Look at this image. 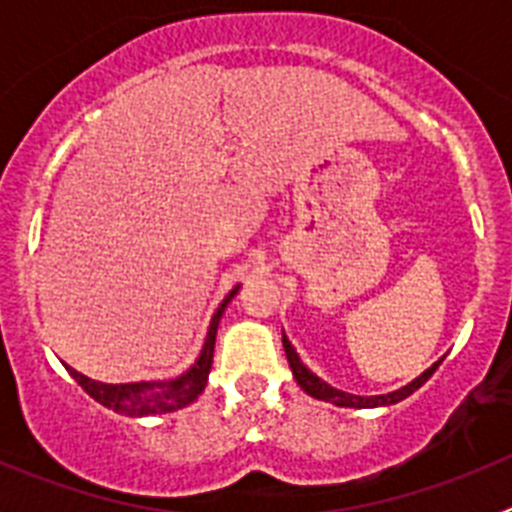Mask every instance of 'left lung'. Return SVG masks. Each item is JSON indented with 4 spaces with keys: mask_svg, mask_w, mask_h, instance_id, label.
<instances>
[{
    "mask_svg": "<svg viewBox=\"0 0 512 512\" xmlns=\"http://www.w3.org/2000/svg\"><path fill=\"white\" fill-rule=\"evenodd\" d=\"M282 343H284V354H287V361L289 366H292V374H295L297 384H300L302 390L307 392L310 397H315V400H325V402H333V405H338V408H379V405H395V402L405 400L408 395H413L418 387H423L428 379H431V374L436 372L438 364H433L428 372L420 374L415 382H410L408 387H402V390H395L390 392V395H377V397H359V395H348V392H341L336 390V387H330V384L320 382L315 374L310 372V369H305L300 361V356L295 354V348H292V343L287 341V338L282 336Z\"/></svg>",
    "mask_w": 512,
    "mask_h": 512,
    "instance_id": "obj_1",
    "label": "left lung"
}]
</instances>
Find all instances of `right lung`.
Listing matches in <instances>:
<instances>
[{"instance_id": "1", "label": "right lung", "mask_w": 512, "mask_h": 512, "mask_svg": "<svg viewBox=\"0 0 512 512\" xmlns=\"http://www.w3.org/2000/svg\"><path fill=\"white\" fill-rule=\"evenodd\" d=\"M238 295V287L228 292L220 307L215 310L210 320V330H207L205 346L200 351V359L189 366V372L182 377L171 379V382H128V384H102L94 379L84 377V374L74 372L69 366L71 377L81 384V390L87 392L89 397L104 405V408L115 410L128 418H143V415H164L174 413V410L184 408L189 402H194L202 395L207 384V374L212 369V351H215V336H217V323L223 318L225 307L233 297Z\"/></svg>"}]
</instances>
